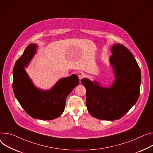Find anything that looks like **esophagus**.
<instances>
[{
    "label": "esophagus",
    "instance_id": "34e87169",
    "mask_svg": "<svg viewBox=\"0 0 153 153\" xmlns=\"http://www.w3.org/2000/svg\"><path fill=\"white\" fill-rule=\"evenodd\" d=\"M85 76V74L84 73H83V72H79L78 73V77H79V79H83Z\"/></svg>",
    "mask_w": 153,
    "mask_h": 153
}]
</instances>
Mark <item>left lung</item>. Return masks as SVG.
<instances>
[{"label": "left lung", "instance_id": "obj_1", "mask_svg": "<svg viewBox=\"0 0 153 153\" xmlns=\"http://www.w3.org/2000/svg\"><path fill=\"white\" fill-rule=\"evenodd\" d=\"M110 62L116 80L109 88H104L87 79L81 83L86 88V105L95 118L114 120L123 117L138 99L141 71L128 49L120 44L111 48Z\"/></svg>", "mask_w": 153, "mask_h": 153}]
</instances>
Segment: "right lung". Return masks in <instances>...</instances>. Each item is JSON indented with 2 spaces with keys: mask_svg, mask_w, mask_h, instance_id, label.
I'll return each mask as SVG.
<instances>
[{
  "mask_svg": "<svg viewBox=\"0 0 153 153\" xmlns=\"http://www.w3.org/2000/svg\"><path fill=\"white\" fill-rule=\"evenodd\" d=\"M37 45H29L13 68V89L15 97L26 113L33 118L52 120L62 114L66 99L78 85L77 75L60 79L47 91L37 89L32 83L25 70L36 52Z\"/></svg>",
  "mask_w": 153,
  "mask_h": 153,
  "instance_id": "add662e5",
  "label": "right lung"
}]
</instances>
